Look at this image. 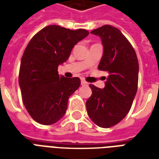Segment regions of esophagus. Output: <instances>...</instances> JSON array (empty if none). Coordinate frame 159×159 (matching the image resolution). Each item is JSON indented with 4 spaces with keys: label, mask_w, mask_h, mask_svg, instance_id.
Returning a JSON list of instances; mask_svg holds the SVG:
<instances>
[{
    "label": "esophagus",
    "mask_w": 159,
    "mask_h": 159,
    "mask_svg": "<svg viewBox=\"0 0 159 159\" xmlns=\"http://www.w3.org/2000/svg\"><path fill=\"white\" fill-rule=\"evenodd\" d=\"M81 84H82L83 86H87V85H88L89 83H87L86 81H84V80H82V81H81Z\"/></svg>",
    "instance_id": "34e87169"
}]
</instances>
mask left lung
<instances>
[{
	"label": "left lung",
	"mask_w": 159,
	"mask_h": 159,
	"mask_svg": "<svg viewBox=\"0 0 159 159\" xmlns=\"http://www.w3.org/2000/svg\"><path fill=\"white\" fill-rule=\"evenodd\" d=\"M104 48L98 69L108 73L103 89L90 84L92 94L86 102L88 114L101 128H111L126 117L136 94L139 63L136 52L117 28L103 25L91 31ZM106 79V77H105Z\"/></svg>",
	"instance_id": "1"
}]
</instances>
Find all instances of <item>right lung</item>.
I'll list each match as a JSON object with an SVG mask.
<instances>
[{
	"instance_id": "1",
	"label": "right lung",
	"mask_w": 159,
	"mask_h": 159,
	"mask_svg": "<svg viewBox=\"0 0 159 159\" xmlns=\"http://www.w3.org/2000/svg\"><path fill=\"white\" fill-rule=\"evenodd\" d=\"M89 34L83 29L48 25L26 47L19 69V87L26 110L38 123L53 124L66 114L69 97L81 81L59 76L58 66L69 59L74 46Z\"/></svg>"
}]
</instances>
